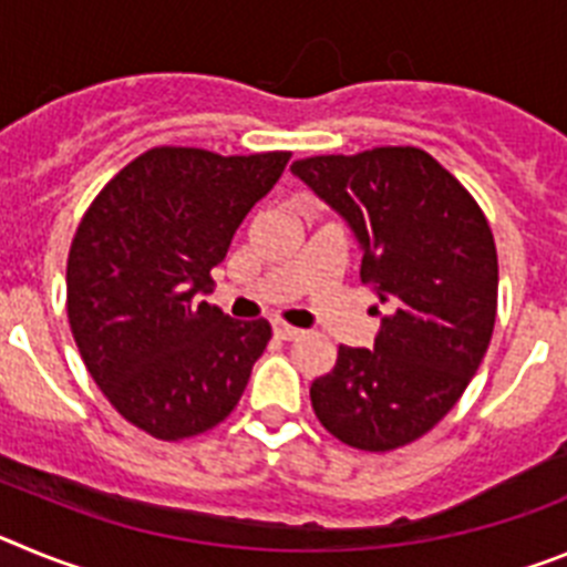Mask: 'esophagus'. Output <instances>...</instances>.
<instances>
[{
  "mask_svg": "<svg viewBox=\"0 0 567 567\" xmlns=\"http://www.w3.org/2000/svg\"><path fill=\"white\" fill-rule=\"evenodd\" d=\"M272 332H275V338H278V340H295V338H300V329L289 327V323H275Z\"/></svg>",
  "mask_w": 567,
  "mask_h": 567,
  "instance_id": "34e87169",
  "label": "esophagus"
}]
</instances>
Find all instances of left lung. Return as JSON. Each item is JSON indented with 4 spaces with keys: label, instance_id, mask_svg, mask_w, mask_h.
<instances>
[{
    "label": "left lung",
    "instance_id": "8db88e82",
    "mask_svg": "<svg viewBox=\"0 0 567 567\" xmlns=\"http://www.w3.org/2000/svg\"><path fill=\"white\" fill-rule=\"evenodd\" d=\"M292 173L352 227L360 280L385 309L374 349L338 346L315 380V414L360 452L414 443L463 398L491 343L499 272L485 213L420 147L312 155Z\"/></svg>",
    "mask_w": 567,
    "mask_h": 567
}]
</instances>
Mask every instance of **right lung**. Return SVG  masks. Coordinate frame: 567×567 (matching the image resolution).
Instances as JSON below:
<instances>
[{
  "mask_svg": "<svg viewBox=\"0 0 567 567\" xmlns=\"http://www.w3.org/2000/svg\"><path fill=\"white\" fill-rule=\"evenodd\" d=\"M284 150L153 147L104 184L68 255V320L90 378L155 440L229 417L272 327L195 300L238 224L278 184Z\"/></svg>",
  "mask_w": 567,
  "mask_h": 567,
  "instance_id": "right-lung-1",
  "label": "right lung"
}]
</instances>
